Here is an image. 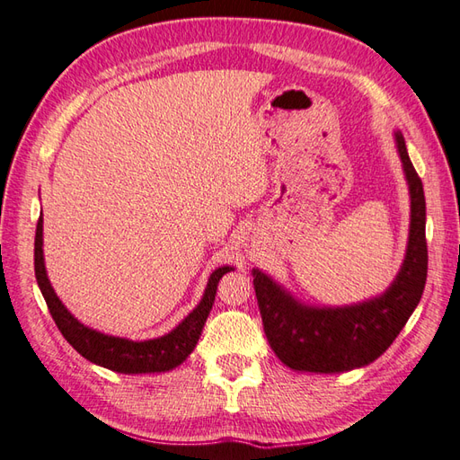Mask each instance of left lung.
I'll return each instance as SVG.
<instances>
[{
  "label": "left lung",
  "mask_w": 460,
  "mask_h": 460,
  "mask_svg": "<svg viewBox=\"0 0 460 460\" xmlns=\"http://www.w3.org/2000/svg\"><path fill=\"white\" fill-rule=\"evenodd\" d=\"M411 195L410 242L400 273L382 297L336 309H314L295 301L268 275L253 270V289L263 331L275 356L301 372H349L382 356L420 303L427 281L423 182L395 134Z\"/></svg>",
  "instance_id": "1"
}]
</instances>
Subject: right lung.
Masks as SVG:
<instances>
[{
    "mask_svg": "<svg viewBox=\"0 0 460 460\" xmlns=\"http://www.w3.org/2000/svg\"><path fill=\"white\" fill-rule=\"evenodd\" d=\"M232 271V268L224 265L210 275L207 291L202 301L197 305L185 321L175 331L161 336V339L134 342L118 336H108L88 329L83 323H78L70 314L65 305L60 303L57 293L53 291L45 271L43 261V218H39L35 230V278L39 289L43 293L50 316H53L58 331L63 332L66 342L73 349L83 354L86 360L98 366H104L108 370L119 374H149V372H167L175 366L187 360V356L195 350L202 326L207 323V316L212 309L214 295H217L218 281L224 273Z\"/></svg>",
    "mask_w": 460,
    "mask_h": 460,
    "instance_id": "add662e5",
    "label": "right lung"
}]
</instances>
